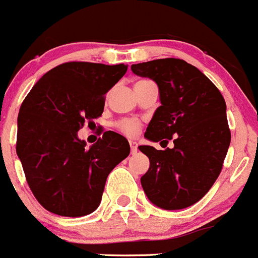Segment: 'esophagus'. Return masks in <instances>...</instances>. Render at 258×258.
Instances as JSON below:
<instances>
[{
  "mask_svg": "<svg viewBox=\"0 0 258 258\" xmlns=\"http://www.w3.org/2000/svg\"><path fill=\"white\" fill-rule=\"evenodd\" d=\"M129 145H131V151L132 154H137V151H138V146H137V142H134V141H131L129 142Z\"/></svg>",
  "mask_w": 258,
  "mask_h": 258,
  "instance_id": "1",
  "label": "esophagus"
}]
</instances>
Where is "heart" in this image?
<instances>
[{
	"label": "heart",
	"mask_w": 258,
	"mask_h": 258,
	"mask_svg": "<svg viewBox=\"0 0 258 258\" xmlns=\"http://www.w3.org/2000/svg\"><path fill=\"white\" fill-rule=\"evenodd\" d=\"M142 81H145V80H142ZM116 126H117V129L121 133L126 134L129 137L137 136L141 131V122L137 118H124V120H120L116 124Z\"/></svg>",
	"instance_id": "obj_1"
}]
</instances>
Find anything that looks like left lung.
<instances>
[{"mask_svg":"<svg viewBox=\"0 0 258 258\" xmlns=\"http://www.w3.org/2000/svg\"><path fill=\"white\" fill-rule=\"evenodd\" d=\"M138 76L159 86L161 106L145 137L173 149H138L150 159L141 183L150 202L163 209H183L199 202L222 169L231 133L226 103L217 86L182 59L165 58L132 66Z\"/></svg>","mask_w":258,"mask_h":258,"instance_id":"obj_1","label":"left lung"}]
</instances>
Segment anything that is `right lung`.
Here are the masks:
<instances>
[{"instance_id": "obj_1", "label": "right lung", "mask_w": 258, "mask_h": 258, "mask_svg": "<svg viewBox=\"0 0 258 258\" xmlns=\"http://www.w3.org/2000/svg\"><path fill=\"white\" fill-rule=\"evenodd\" d=\"M125 64L68 61L38 80L18 115L17 154L28 186L41 206L64 217L98 208L111 170L131 152L112 131L90 147L80 141L84 124L102 116L106 93L121 79Z\"/></svg>"}]
</instances>
